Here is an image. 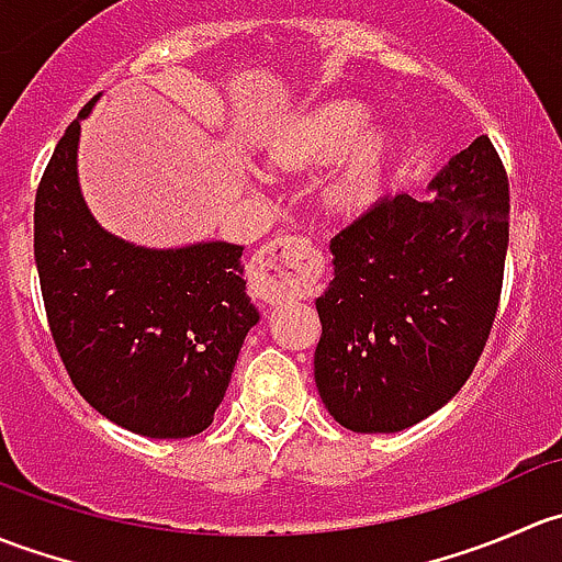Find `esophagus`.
I'll return each mask as SVG.
<instances>
[{"mask_svg": "<svg viewBox=\"0 0 562 562\" xmlns=\"http://www.w3.org/2000/svg\"><path fill=\"white\" fill-rule=\"evenodd\" d=\"M266 302L302 296L321 274V255L307 236H274L255 255Z\"/></svg>", "mask_w": 562, "mask_h": 562, "instance_id": "esophagus-1", "label": "esophagus"}]
</instances>
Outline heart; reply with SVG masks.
Here are the masks:
<instances>
[{"label": "heart", "instance_id": "heart-1", "mask_svg": "<svg viewBox=\"0 0 562 562\" xmlns=\"http://www.w3.org/2000/svg\"><path fill=\"white\" fill-rule=\"evenodd\" d=\"M370 124V108L359 100H328L310 113L288 119L271 140V162L280 168H310L342 157L328 187L337 209H364L381 187L386 140Z\"/></svg>", "mask_w": 562, "mask_h": 562}]
</instances>
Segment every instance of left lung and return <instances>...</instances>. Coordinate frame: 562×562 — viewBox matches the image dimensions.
I'll list each match as a JSON object with an SVG mask.
<instances>
[{"label":"left lung","instance_id":"obj_1","mask_svg":"<svg viewBox=\"0 0 562 562\" xmlns=\"http://www.w3.org/2000/svg\"><path fill=\"white\" fill-rule=\"evenodd\" d=\"M429 190L383 195L331 239L315 383L353 432L432 416L464 386L495 323L512 206L492 140L479 135Z\"/></svg>","mask_w":562,"mask_h":562}]
</instances>
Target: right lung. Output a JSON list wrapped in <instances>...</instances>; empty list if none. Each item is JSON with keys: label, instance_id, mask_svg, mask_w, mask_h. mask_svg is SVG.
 Here are the masks:
<instances>
[{"label": "right lung", "instance_id": "obj_1", "mask_svg": "<svg viewBox=\"0 0 562 562\" xmlns=\"http://www.w3.org/2000/svg\"><path fill=\"white\" fill-rule=\"evenodd\" d=\"M56 144L35 198L45 315L72 386L108 422L146 438H192L214 422L258 310L241 249H146L94 223L76 171L81 119Z\"/></svg>", "mask_w": 562, "mask_h": 562}]
</instances>
